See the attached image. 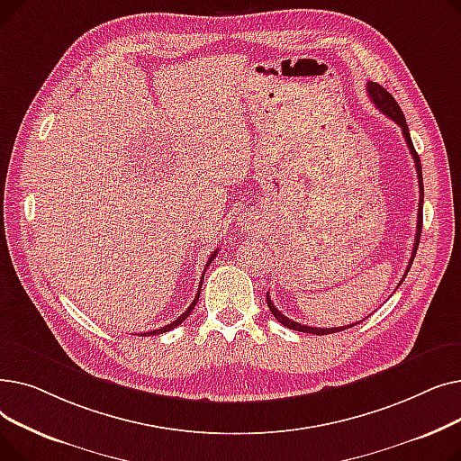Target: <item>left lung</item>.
Listing matches in <instances>:
<instances>
[{
	"mask_svg": "<svg viewBox=\"0 0 461 461\" xmlns=\"http://www.w3.org/2000/svg\"><path fill=\"white\" fill-rule=\"evenodd\" d=\"M366 87H368V95H370V99H372V103L386 115V117H391L394 123H398L400 125V129H402V134H403V138H405V143H407V148H409V153L413 155V158H415V167H417V177H419V188H420V200H419V222H417V235H415V245H413V254H411V259H409V265H407V271H405V275L409 273V269H411V265H413V259H415V254H417V249H419V243H420V233H422V202H424V185H422V166H420V157L417 155V151H415V148H413V141H411V134H409V129H407V123H405V117H403V112H402V108L398 106V103L394 101V96L386 91L384 87H381L379 84H375V82H368L366 84ZM405 275H403V278H405ZM403 278H402V282H403ZM400 282V284H402ZM398 284V285H400ZM267 306H269V310L273 312V316L278 320V323H282L284 327H287V329H294V330H299V332H310V334H332V332H340V330H346V329H351L353 325H357V323H353V325H346V327H334V329H318V327H308V325H301V323H297V321H294V320H289V318H285L282 312H278V308L273 304V301H271V297H269V294H267Z\"/></svg>",
	"mask_w": 461,
	"mask_h": 461,
	"instance_id": "8db88e82",
	"label": "left lung"
}]
</instances>
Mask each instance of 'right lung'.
Segmentation results:
<instances>
[{
	"instance_id": "add662e5",
	"label": "right lung",
	"mask_w": 461,
	"mask_h": 461,
	"mask_svg": "<svg viewBox=\"0 0 461 461\" xmlns=\"http://www.w3.org/2000/svg\"><path fill=\"white\" fill-rule=\"evenodd\" d=\"M216 254H218V252H212V254H211V258H209V261H207V265H205V269L209 267V263H211V261H212V259L216 258ZM202 282H203V280H202ZM200 285H202V284H200ZM198 299H200V289H198V295H196V299H194V301H192V304H190V306H188V308H186V310H185V312L181 313V316H179V318H177L176 321H172V323H167L166 327H160V329H157V330H151V332H143V334H138V336H149V334H162V332H167V330H172V329H176L177 325H181V323H183V321H185V320H186V318L190 316V312L194 310V306H196Z\"/></svg>"
}]
</instances>
